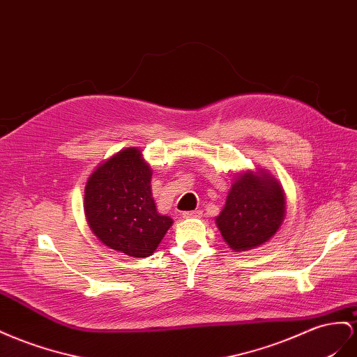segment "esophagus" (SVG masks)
<instances>
[{
  "label": "esophagus",
  "mask_w": 357,
  "mask_h": 357,
  "mask_svg": "<svg viewBox=\"0 0 357 357\" xmlns=\"http://www.w3.org/2000/svg\"><path fill=\"white\" fill-rule=\"evenodd\" d=\"M201 211L199 210H194V211H185V213H183V218H186V219H189V218H201Z\"/></svg>",
  "instance_id": "esophagus-1"
}]
</instances>
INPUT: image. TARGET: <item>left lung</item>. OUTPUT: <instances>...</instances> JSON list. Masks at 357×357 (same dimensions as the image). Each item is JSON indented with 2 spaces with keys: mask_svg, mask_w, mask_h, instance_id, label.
Returning a JSON list of instances; mask_svg holds the SVG:
<instances>
[{
  "mask_svg": "<svg viewBox=\"0 0 357 357\" xmlns=\"http://www.w3.org/2000/svg\"><path fill=\"white\" fill-rule=\"evenodd\" d=\"M284 216L285 197L278 181L246 172L231 186L216 224L229 248L248 250L267 242Z\"/></svg>",
  "mask_w": 357,
  "mask_h": 357,
  "instance_id": "left-lung-1",
  "label": "left lung"
}]
</instances>
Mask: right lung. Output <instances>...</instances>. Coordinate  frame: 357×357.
Listing matches in <instances>:
<instances>
[{
  "instance_id": "add662e5",
  "label": "right lung",
  "mask_w": 357,
  "mask_h": 357,
  "mask_svg": "<svg viewBox=\"0 0 357 357\" xmlns=\"http://www.w3.org/2000/svg\"><path fill=\"white\" fill-rule=\"evenodd\" d=\"M150 183L151 168L138 149L117 153L90 176L84 210L102 243L137 258L155 252L172 219L158 213Z\"/></svg>"
}]
</instances>
